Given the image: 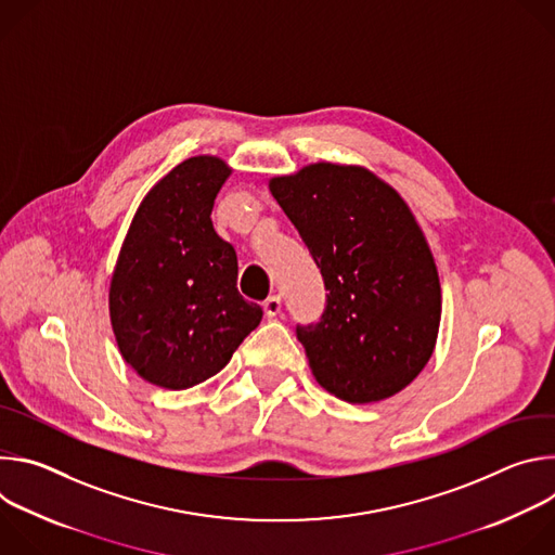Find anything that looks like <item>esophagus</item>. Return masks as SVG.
Wrapping results in <instances>:
<instances>
[{"label": "esophagus", "instance_id": "obj_1", "mask_svg": "<svg viewBox=\"0 0 555 555\" xmlns=\"http://www.w3.org/2000/svg\"><path fill=\"white\" fill-rule=\"evenodd\" d=\"M263 309L266 313L270 315V319H274V315L281 313V296H270L263 300Z\"/></svg>", "mask_w": 555, "mask_h": 555}]
</instances>
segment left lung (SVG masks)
<instances>
[{
	"label": "left lung",
	"instance_id": "1",
	"mask_svg": "<svg viewBox=\"0 0 555 555\" xmlns=\"http://www.w3.org/2000/svg\"><path fill=\"white\" fill-rule=\"evenodd\" d=\"M270 191L327 289L319 323L296 325L315 382L349 404L406 388L441 321L437 266L406 202L371 171L332 163L274 178Z\"/></svg>",
	"mask_w": 555,
	"mask_h": 555
}]
</instances>
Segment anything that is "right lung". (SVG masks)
<instances>
[{
	"label": "right lung",
	"mask_w": 555,
	"mask_h": 555,
	"mask_svg": "<svg viewBox=\"0 0 555 555\" xmlns=\"http://www.w3.org/2000/svg\"><path fill=\"white\" fill-rule=\"evenodd\" d=\"M230 169L189 157L142 199L109 287L118 349L146 382L191 388L219 373L263 309L236 289V253L212 228Z\"/></svg>",
	"instance_id": "obj_1"
}]
</instances>
